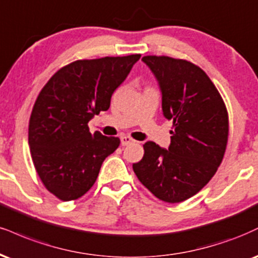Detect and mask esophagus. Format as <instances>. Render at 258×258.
I'll list each match as a JSON object with an SVG mask.
<instances>
[{
	"label": "esophagus",
	"mask_w": 258,
	"mask_h": 258,
	"mask_svg": "<svg viewBox=\"0 0 258 258\" xmlns=\"http://www.w3.org/2000/svg\"><path fill=\"white\" fill-rule=\"evenodd\" d=\"M120 142H121V145H122V147H126V145L133 144V143H135V141H133L132 138L127 137V136H122V137L120 138Z\"/></svg>",
	"instance_id": "esophagus-1"
}]
</instances>
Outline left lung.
I'll return each mask as SVG.
<instances>
[{
    "label": "left lung",
    "instance_id": "8db88e82",
    "mask_svg": "<svg viewBox=\"0 0 258 258\" xmlns=\"http://www.w3.org/2000/svg\"><path fill=\"white\" fill-rule=\"evenodd\" d=\"M159 83L162 113L173 121L168 149L144 144L133 170L159 200L179 203L200 192L225 155L228 115L221 96L203 70L168 56L142 58Z\"/></svg>",
    "mask_w": 258,
    "mask_h": 258
}]
</instances>
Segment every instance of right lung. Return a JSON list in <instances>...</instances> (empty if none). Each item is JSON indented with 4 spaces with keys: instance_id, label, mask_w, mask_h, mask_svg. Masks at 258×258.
I'll return each instance as SVG.
<instances>
[{
    "instance_id": "right-lung-1",
    "label": "right lung",
    "mask_w": 258,
    "mask_h": 258,
    "mask_svg": "<svg viewBox=\"0 0 258 258\" xmlns=\"http://www.w3.org/2000/svg\"><path fill=\"white\" fill-rule=\"evenodd\" d=\"M141 55L78 60L58 70L39 92L29 125L33 164L46 190L61 201L85 195L117 137L90 133L88 122L110 98Z\"/></svg>"
}]
</instances>
